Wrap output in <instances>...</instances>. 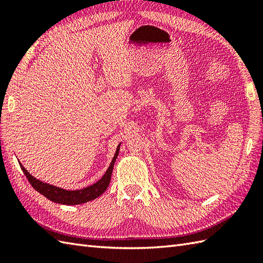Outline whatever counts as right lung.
Masks as SVG:
<instances>
[{
  "mask_svg": "<svg viewBox=\"0 0 263 263\" xmlns=\"http://www.w3.org/2000/svg\"><path fill=\"white\" fill-rule=\"evenodd\" d=\"M119 150L120 146L117 147L116 153L113 160L109 165V167L106 171L104 176L100 178L98 182H96L92 185L85 187L82 190H77V191H68V190H63L57 186L49 185V184H46L44 182H41L39 180H36L35 177H32L29 173L27 172V170L22 166L20 163V167L22 172L25 173V175L27 177V180L29 181V183L32 185V187L36 190L37 192L43 194L44 197H46L48 200L53 201V202L61 203V204H80V203H85L88 202V201H91L93 199L98 198L100 194H103L105 192V190L108 187L109 182H110V176H111V172H113V166L116 160L117 155H119Z\"/></svg>",
  "mask_w": 263,
  "mask_h": 263,
  "instance_id": "right-lung-1",
  "label": "right lung"
}]
</instances>
